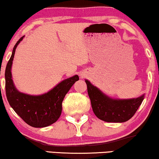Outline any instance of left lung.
Segmentation results:
<instances>
[{
	"label": "left lung",
	"instance_id": "1",
	"mask_svg": "<svg viewBox=\"0 0 159 159\" xmlns=\"http://www.w3.org/2000/svg\"><path fill=\"white\" fill-rule=\"evenodd\" d=\"M93 111L98 118L107 122H125L134 116L144 99V95L134 99L114 100L103 94L85 80Z\"/></svg>",
	"mask_w": 159,
	"mask_h": 159
}]
</instances>
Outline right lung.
<instances>
[{"mask_svg": "<svg viewBox=\"0 0 159 159\" xmlns=\"http://www.w3.org/2000/svg\"><path fill=\"white\" fill-rule=\"evenodd\" d=\"M24 38L17 41L12 55L6 65L5 71L6 94L10 106L27 125L33 127H45L56 122L61 116L62 101L75 82L78 75L60 82L53 90L45 94L33 96L19 93L15 88L11 79L12 61L17 45Z\"/></svg>", "mask_w": 159, "mask_h": 159, "instance_id": "obj_1", "label": "right lung"}]
</instances>
